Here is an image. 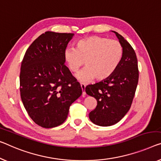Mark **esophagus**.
<instances>
[{
  "label": "esophagus",
  "instance_id": "1",
  "mask_svg": "<svg viewBox=\"0 0 161 161\" xmlns=\"http://www.w3.org/2000/svg\"><path fill=\"white\" fill-rule=\"evenodd\" d=\"M80 86H81V90H82V95H86V92H85V87H86V86H85V84L81 83Z\"/></svg>",
  "mask_w": 161,
  "mask_h": 161
}]
</instances>
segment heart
Instances as JSON below:
<instances>
[{
    "instance_id": "b5f03b06",
    "label": "heart",
    "mask_w": 161,
    "mask_h": 161,
    "mask_svg": "<svg viewBox=\"0 0 161 161\" xmlns=\"http://www.w3.org/2000/svg\"><path fill=\"white\" fill-rule=\"evenodd\" d=\"M123 56V47L118 40L99 36H90L76 42V49L64 51V61L71 72L76 73L85 61L86 68L76 74L81 82L103 81L110 77L117 69Z\"/></svg>"
}]
</instances>
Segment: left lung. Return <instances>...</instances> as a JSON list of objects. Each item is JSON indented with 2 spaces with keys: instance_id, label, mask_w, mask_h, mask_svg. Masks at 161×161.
<instances>
[{
  "instance_id": "left-lung-1",
  "label": "left lung",
  "mask_w": 161,
  "mask_h": 161,
  "mask_svg": "<svg viewBox=\"0 0 161 161\" xmlns=\"http://www.w3.org/2000/svg\"><path fill=\"white\" fill-rule=\"evenodd\" d=\"M113 32L123 47L121 61L110 77L85 87L86 93L94 97L97 103L89 118L100 126L116 124L125 116L132 103L139 80L135 52L121 35Z\"/></svg>"
}]
</instances>
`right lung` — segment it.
I'll list each match as a JSON object with an SVG mask.
<instances>
[{
  "label": "right lung",
  "instance_id": "right-lung-1",
  "mask_svg": "<svg viewBox=\"0 0 161 161\" xmlns=\"http://www.w3.org/2000/svg\"><path fill=\"white\" fill-rule=\"evenodd\" d=\"M74 35L45 32L30 45L21 62V100L30 118L43 128L63 124L70 105L82 93L64 64V51Z\"/></svg>",
  "mask_w": 161,
  "mask_h": 161
}]
</instances>
